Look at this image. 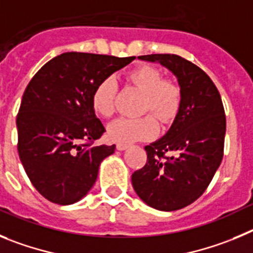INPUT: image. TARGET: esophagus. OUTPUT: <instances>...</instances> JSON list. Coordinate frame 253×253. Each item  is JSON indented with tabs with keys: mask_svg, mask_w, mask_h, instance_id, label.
<instances>
[{
	"mask_svg": "<svg viewBox=\"0 0 253 253\" xmlns=\"http://www.w3.org/2000/svg\"><path fill=\"white\" fill-rule=\"evenodd\" d=\"M116 147H117V150H120V151H124V150H126L127 147H128V145H127V143L118 142L117 145H116Z\"/></svg>",
	"mask_w": 253,
	"mask_h": 253,
	"instance_id": "obj_1",
	"label": "esophagus"
}]
</instances>
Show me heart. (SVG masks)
Segmentation results:
<instances>
[{"label": "heart", "instance_id": "b5f03b06", "mask_svg": "<svg viewBox=\"0 0 253 253\" xmlns=\"http://www.w3.org/2000/svg\"><path fill=\"white\" fill-rule=\"evenodd\" d=\"M126 79L143 93L141 113L152 112L161 124L174 121L180 111L183 90L174 79L164 78L161 70L151 65H140L127 73ZM117 84L112 77L104 78L94 87L92 107L103 118H110L116 111ZM158 122L152 116L140 118H120L108 127V136L116 142L129 143L154 137Z\"/></svg>", "mask_w": 253, "mask_h": 253}]
</instances>
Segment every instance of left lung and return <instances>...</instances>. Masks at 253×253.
<instances>
[{"mask_svg":"<svg viewBox=\"0 0 253 253\" xmlns=\"http://www.w3.org/2000/svg\"><path fill=\"white\" fill-rule=\"evenodd\" d=\"M138 59L168 68L180 84L183 102L166 135L145 146L146 165L132 174V186L147 206L177 211L206 192L220 165L226 135L222 98L207 73L181 56Z\"/></svg>","mask_w":253,"mask_h":253,"instance_id":"left-lung-1","label":"left lung"}]
</instances>
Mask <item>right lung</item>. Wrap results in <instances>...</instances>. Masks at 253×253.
<instances>
[{
  "instance_id": "1",
  "label": "right lung",
  "mask_w": 253,
  "mask_h": 253,
  "mask_svg": "<svg viewBox=\"0 0 253 253\" xmlns=\"http://www.w3.org/2000/svg\"><path fill=\"white\" fill-rule=\"evenodd\" d=\"M133 59L64 53L47 61L27 84L16 118L17 151L45 199L68 206L94 185L99 165L116 146L93 145L106 131L92 107L93 89Z\"/></svg>"
}]
</instances>
